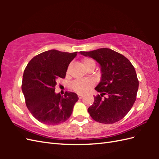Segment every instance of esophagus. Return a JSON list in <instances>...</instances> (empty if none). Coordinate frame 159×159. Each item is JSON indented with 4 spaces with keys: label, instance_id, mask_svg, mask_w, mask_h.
Here are the masks:
<instances>
[{
    "label": "esophagus",
    "instance_id": "obj_1",
    "mask_svg": "<svg viewBox=\"0 0 159 159\" xmlns=\"http://www.w3.org/2000/svg\"><path fill=\"white\" fill-rule=\"evenodd\" d=\"M78 97H79V99H82L83 97V95H80V94H79V95L78 96Z\"/></svg>",
    "mask_w": 159,
    "mask_h": 159
}]
</instances>
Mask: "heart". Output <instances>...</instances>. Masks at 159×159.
Here are the masks:
<instances>
[{"instance_id":"b5f03b06","label":"heart","mask_w":159,"mask_h":159,"mask_svg":"<svg viewBox=\"0 0 159 159\" xmlns=\"http://www.w3.org/2000/svg\"><path fill=\"white\" fill-rule=\"evenodd\" d=\"M82 63L83 67H85L86 70H88L91 68L94 69L96 66V63L94 61L90 58H84L82 61ZM93 81L92 79H77L74 80L71 83V89L74 92H75L77 93L83 94L88 92V90L91 87L93 86Z\"/></svg>"}]
</instances>
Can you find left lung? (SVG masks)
Masks as SVG:
<instances>
[{"label":"left lung","mask_w":159,"mask_h":159,"mask_svg":"<svg viewBox=\"0 0 159 159\" xmlns=\"http://www.w3.org/2000/svg\"><path fill=\"white\" fill-rule=\"evenodd\" d=\"M81 55L92 57L101 67L102 77L95 89L100 95L94 97L88 108L92 119L100 123L113 124L126 116L135 102L139 80L135 69L121 54L103 48ZM106 95L104 99L102 97Z\"/></svg>","instance_id":"8db88e82"}]
</instances>
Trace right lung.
I'll list each match as a JSON object with an SVG mask.
<instances>
[{
	"label": "right lung",
	"instance_id": "1",
	"mask_svg": "<svg viewBox=\"0 0 159 159\" xmlns=\"http://www.w3.org/2000/svg\"><path fill=\"white\" fill-rule=\"evenodd\" d=\"M50 50L30 61L24 71L22 90L26 105L36 120L48 125L64 122L70 117L77 94L66 92L64 96L55 93L59 79H64L70 62L77 55Z\"/></svg>",
	"mask_w": 159,
	"mask_h": 159
}]
</instances>
